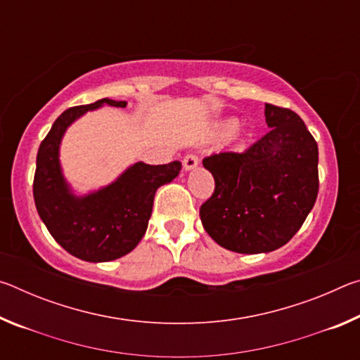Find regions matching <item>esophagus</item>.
Returning a JSON list of instances; mask_svg holds the SVG:
<instances>
[{
	"label": "esophagus",
	"instance_id": "esophagus-1",
	"mask_svg": "<svg viewBox=\"0 0 360 360\" xmlns=\"http://www.w3.org/2000/svg\"><path fill=\"white\" fill-rule=\"evenodd\" d=\"M198 162H200V158L197 154H187L184 157V160H182V165H184L186 172H187V169H193L195 167H197Z\"/></svg>",
	"mask_w": 360,
	"mask_h": 360
}]
</instances>
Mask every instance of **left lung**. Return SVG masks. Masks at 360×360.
<instances>
[{"instance_id": "8db88e82", "label": "left lung", "mask_w": 360, "mask_h": 360, "mask_svg": "<svg viewBox=\"0 0 360 360\" xmlns=\"http://www.w3.org/2000/svg\"><path fill=\"white\" fill-rule=\"evenodd\" d=\"M270 131L241 152L203 158L214 192L200 217L217 245L240 254L270 252L294 236L319 191L318 143L300 115L265 103Z\"/></svg>"}]
</instances>
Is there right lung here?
I'll return each instance as SVG.
<instances>
[{
	"label": "right lung",
	"instance_id": "1",
	"mask_svg": "<svg viewBox=\"0 0 360 360\" xmlns=\"http://www.w3.org/2000/svg\"><path fill=\"white\" fill-rule=\"evenodd\" d=\"M125 108V101L103 98L66 109L42 139L33 181L38 214L65 251L85 262H109L129 254L146 233L157 188L172 182L181 162L146 165L138 162L101 191L77 198L70 192L58 162V146L66 127L101 105Z\"/></svg>",
	"mask_w": 360,
	"mask_h": 360
}]
</instances>
